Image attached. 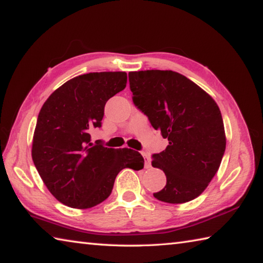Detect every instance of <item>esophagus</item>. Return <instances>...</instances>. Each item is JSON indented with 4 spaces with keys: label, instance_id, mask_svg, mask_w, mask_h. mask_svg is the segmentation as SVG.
<instances>
[{
    "label": "esophagus",
    "instance_id": "obj_1",
    "mask_svg": "<svg viewBox=\"0 0 263 263\" xmlns=\"http://www.w3.org/2000/svg\"><path fill=\"white\" fill-rule=\"evenodd\" d=\"M142 154V156H144V159H145V168L146 169H148V168H151V160H149V155H148V153L147 152H142L141 153Z\"/></svg>",
    "mask_w": 263,
    "mask_h": 263
}]
</instances>
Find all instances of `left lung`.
<instances>
[{"mask_svg":"<svg viewBox=\"0 0 263 263\" xmlns=\"http://www.w3.org/2000/svg\"><path fill=\"white\" fill-rule=\"evenodd\" d=\"M133 102L169 145L153 155L152 165L164 171V189L154 197L184 203L199 197L214 178L226 151L221 110L207 92L171 70L128 72Z\"/></svg>","mask_w":263,"mask_h":263,"instance_id":"8db88e82","label":"left lung"}]
</instances>
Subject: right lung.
<instances>
[{
	"mask_svg": "<svg viewBox=\"0 0 263 263\" xmlns=\"http://www.w3.org/2000/svg\"><path fill=\"white\" fill-rule=\"evenodd\" d=\"M126 82L123 71L78 76L54 90L41 108L32 159L47 189L65 206H97L110 195L119 171L144 168L139 152L90 142L89 131L101 126L106 102Z\"/></svg>",
	"mask_w": 263,
	"mask_h": 263,
	"instance_id": "obj_1",
	"label": "right lung"
}]
</instances>
